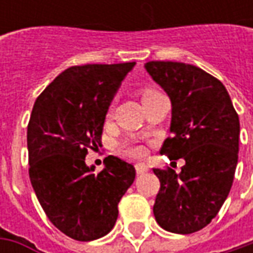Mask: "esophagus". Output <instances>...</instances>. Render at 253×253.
Masks as SVG:
<instances>
[{
	"instance_id": "34e87169",
	"label": "esophagus",
	"mask_w": 253,
	"mask_h": 253,
	"mask_svg": "<svg viewBox=\"0 0 253 253\" xmlns=\"http://www.w3.org/2000/svg\"><path fill=\"white\" fill-rule=\"evenodd\" d=\"M135 169H136V173H138V174H143V173L148 171V166L143 165V163H138V165L135 166Z\"/></svg>"
}]
</instances>
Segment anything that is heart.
<instances>
[{"mask_svg":"<svg viewBox=\"0 0 253 253\" xmlns=\"http://www.w3.org/2000/svg\"><path fill=\"white\" fill-rule=\"evenodd\" d=\"M158 94H161V92L153 90V88H143L141 91L142 102L145 104L146 101H149L152 97H155V95H158ZM128 153L131 155L132 158H142V156L145 155V148H143L142 145H131V146L128 148Z\"/></svg>","mask_w":253,"mask_h":253,"instance_id":"heart-1","label":"heart"}]
</instances>
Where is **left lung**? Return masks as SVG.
<instances>
[{"instance_id":"obj_1","label":"left lung","mask_w":253,"mask_h":253,"mask_svg":"<svg viewBox=\"0 0 253 253\" xmlns=\"http://www.w3.org/2000/svg\"><path fill=\"white\" fill-rule=\"evenodd\" d=\"M145 69L171 102V136L161 153L186 162L179 173L153 169L161 181L153 214L163 229L193 234L209 225L228 197L238 163V114L224 84L200 67L148 62Z\"/></svg>"}]
</instances>
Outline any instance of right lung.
Listing matches in <instances>:
<instances>
[{"label":"right lung","mask_w":253,"mask_h":253,"mask_svg":"<svg viewBox=\"0 0 253 253\" xmlns=\"http://www.w3.org/2000/svg\"><path fill=\"white\" fill-rule=\"evenodd\" d=\"M135 62L66 69L36 98L28 124L29 179L47 218L76 241L107 235L135 168L115 156L94 173L88 149L101 146L105 115Z\"/></svg>","instance_id":"1"}]
</instances>
